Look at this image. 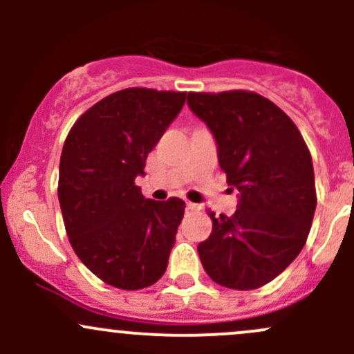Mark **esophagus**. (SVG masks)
<instances>
[{
	"label": "esophagus",
	"instance_id": "1",
	"mask_svg": "<svg viewBox=\"0 0 354 354\" xmlns=\"http://www.w3.org/2000/svg\"><path fill=\"white\" fill-rule=\"evenodd\" d=\"M187 209L188 210H197V203L190 202V200H187Z\"/></svg>",
	"mask_w": 354,
	"mask_h": 354
}]
</instances>
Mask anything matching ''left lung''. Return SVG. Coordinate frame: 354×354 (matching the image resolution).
I'll list each match as a JSON object with an SVG mask.
<instances>
[{"label": "left lung", "instance_id": "8db88e82", "mask_svg": "<svg viewBox=\"0 0 354 354\" xmlns=\"http://www.w3.org/2000/svg\"><path fill=\"white\" fill-rule=\"evenodd\" d=\"M188 106L214 133L227 185L241 194L233 216L209 210L200 262L221 286L262 288L306 243L317 207L312 156L291 118L257 92H188Z\"/></svg>", "mask_w": 354, "mask_h": 354}]
</instances>
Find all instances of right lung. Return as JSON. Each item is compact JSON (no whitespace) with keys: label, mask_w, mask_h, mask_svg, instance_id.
I'll list each match as a JSON object with an SVG mask.
<instances>
[{"label":"right lung","mask_w":354,"mask_h":354,"mask_svg":"<svg viewBox=\"0 0 354 354\" xmlns=\"http://www.w3.org/2000/svg\"><path fill=\"white\" fill-rule=\"evenodd\" d=\"M185 101L187 92L123 88L85 111L63 145L58 198L68 240L109 286L135 291L166 272L185 202L145 200L135 178Z\"/></svg>","instance_id":"1"}]
</instances>
